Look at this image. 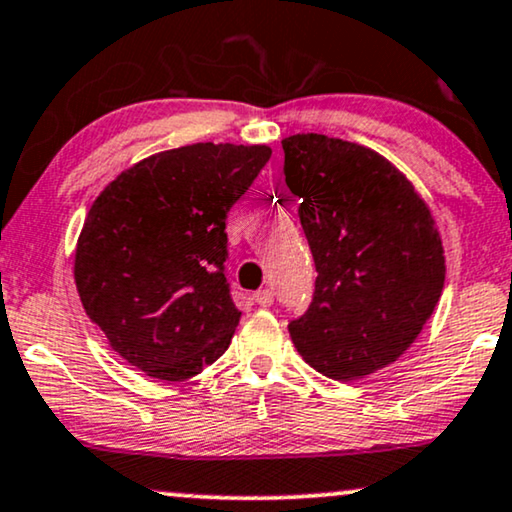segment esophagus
Masks as SVG:
<instances>
[{
    "instance_id": "1",
    "label": "esophagus",
    "mask_w": 512,
    "mask_h": 512,
    "mask_svg": "<svg viewBox=\"0 0 512 512\" xmlns=\"http://www.w3.org/2000/svg\"><path fill=\"white\" fill-rule=\"evenodd\" d=\"M252 300H255V304H260V307H269V304L274 302V293H271L269 288L257 290V293L252 295Z\"/></svg>"
}]
</instances>
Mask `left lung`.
<instances>
[{
    "label": "left lung",
    "instance_id": "obj_1",
    "mask_svg": "<svg viewBox=\"0 0 512 512\" xmlns=\"http://www.w3.org/2000/svg\"><path fill=\"white\" fill-rule=\"evenodd\" d=\"M281 144L319 271L290 338L328 378H366L413 345L442 297L437 222L406 174L373 148L314 132Z\"/></svg>",
    "mask_w": 512,
    "mask_h": 512
}]
</instances>
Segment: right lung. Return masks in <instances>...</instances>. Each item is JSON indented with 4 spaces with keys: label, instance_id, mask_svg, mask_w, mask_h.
<instances>
[{
    "label": "right lung",
    "instance_id": "obj_1",
    "mask_svg": "<svg viewBox=\"0 0 512 512\" xmlns=\"http://www.w3.org/2000/svg\"><path fill=\"white\" fill-rule=\"evenodd\" d=\"M267 144H191L122 170L75 248L82 307L148 378L181 383L222 357L241 312L224 276L226 212L267 165Z\"/></svg>",
    "mask_w": 512,
    "mask_h": 512
}]
</instances>
